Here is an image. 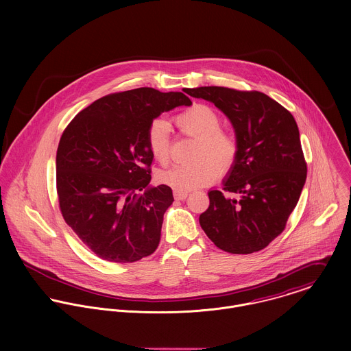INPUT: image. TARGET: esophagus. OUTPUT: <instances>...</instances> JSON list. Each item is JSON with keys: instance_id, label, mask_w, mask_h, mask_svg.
I'll return each mask as SVG.
<instances>
[{"instance_id": "1", "label": "esophagus", "mask_w": 351, "mask_h": 351, "mask_svg": "<svg viewBox=\"0 0 351 351\" xmlns=\"http://www.w3.org/2000/svg\"><path fill=\"white\" fill-rule=\"evenodd\" d=\"M188 192H178V191H176L174 192V197H176V200H185L186 197H188Z\"/></svg>"}]
</instances>
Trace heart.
Masks as SVG:
<instances>
[{
    "instance_id": "b5f03b06",
    "label": "heart",
    "mask_w": 351,
    "mask_h": 351,
    "mask_svg": "<svg viewBox=\"0 0 351 351\" xmlns=\"http://www.w3.org/2000/svg\"><path fill=\"white\" fill-rule=\"evenodd\" d=\"M176 125L185 135L197 139L192 162L174 165L159 173L162 184L178 191L188 192L210 184L221 171L228 170L237 160L238 143L235 138L221 131L220 114L205 104H195L174 117ZM151 155L166 165L171 155L170 125L162 119L151 123L146 132Z\"/></svg>"
}]
</instances>
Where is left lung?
I'll list each match as a JSON object with an SVG mask.
<instances>
[{
  "label": "left lung",
  "instance_id": "obj_1",
  "mask_svg": "<svg viewBox=\"0 0 351 351\" xmlns=\"http://www.w3.org/2000/svg\"><path fill=\"white\" fill-rule=\"evenodd\" d=\"M184 92L213 102L230 119L238 143L237 160L223 181L224 192H208L201 228L231 254L265 249L285 230L306 178L295 117L255 90L201 86Z\"/></svg>",
  "mask_w": 351,
  "mask_h": 351
}]
</instances>
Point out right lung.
Wrapping results in <instances>:
<instances>
[{
  "instance_id": "1",
  "label": "right lung",
  "mask_w": 351,
  "mask_h": 351,
  "mask_svg": "<svg viewBox=\"0 0 351 351\" xmlns=\"http://www.w3.org/2000/svg\"><path fill=\"white\" fill-rule=\"evenodd\" d=\"M189 106L184 93L139 88L104 96L66 127L56 151V192L64 221L99 258L128 263L160 241L171 188L150 186L146 132L154 119Z\"/></svg>"
}]
</instances>
